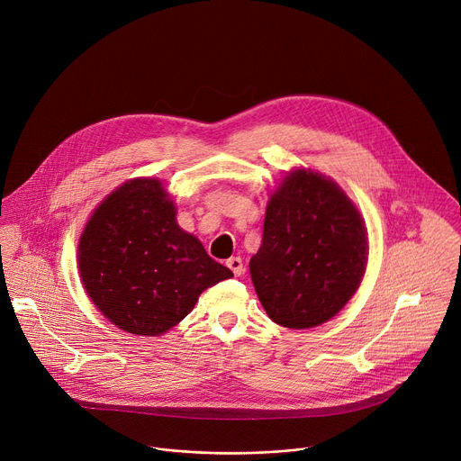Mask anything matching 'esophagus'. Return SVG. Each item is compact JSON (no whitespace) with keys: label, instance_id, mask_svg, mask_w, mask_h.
<instances>
[{"label":"esophagus","instance_id":"esophagus-1","mask_svg":"<svg viewBox=\"0 0 461 461\" xmlns=\"http://www.w3.org/2000/svg\"><path fill=\"white\" fill-rule=\"evenodd\" d=\"M226 267L233 272V276H240L242 274V260H240V257H230L226 260Z\"/></svg>","mask_w":461,"mask_h":461}]
</instances>
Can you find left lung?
I'll use <instances>...</instances> for the list:
<instances>
[{
	"label": "left lung",
	"mask_w": 461,
	"mask_h": 461,
	"mask_svg": "<svg viewBox=\"0 0 461 461\" xmlns=\"http://www.w3.org/2000/svg\"><path fill=\"white\" fill-rule=\"evenodd\" d=\"M366 255L365 222L345 191L321 173L297 169L270 196L249 274L270 319L303 330L350 301Z\"/></svg>",
	"instance_id": "8db88e82"
}]
</instances>
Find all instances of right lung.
I'll list each match as a JSON object with an SVG mask.
<instances>
[{
  "label": "right lung",
  "instance_id": "obj_1",
  "mask_svg": "<svg viewBox=\"0 0 461 461\" xmlns=\"http://www.w3.org/2000/svg\"><path fill=\"white\" fill-rule=\"evenodd\" d=\"M175 217L160 180L135 178L107 196L80 237L84 288L120 330L166 334L206 288L233 277Z\"/></svg>",
  "mask_w": 461,
  "mask_h": 461
}]
</instances>
